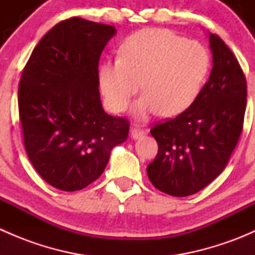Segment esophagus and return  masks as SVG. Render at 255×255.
Here are the masks:
<instances>
[{
    "instance_id": "esophagus-1",
    "label": "esophagus",
    "mask_w": 255,
    "mask_h": 255,
    "mask_svg": "<svg viewBox=\"0 0 255 255\" xmlns=\"http://www.w3.org/2000/svg\"><path fill=\"white\" fill-rule=\"evenodd\" d=\"M144 134V130L142 128H138V127H133L132 129H130V137L133 138V139H137V138L142 137Z\"/></svg>"
}]
</instances>
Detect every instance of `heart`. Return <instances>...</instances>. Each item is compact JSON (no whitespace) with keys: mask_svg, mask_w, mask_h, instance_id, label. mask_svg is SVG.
Listing matches in <instances>:
<instances>
[{"mask_svg":"<svg viewBox=\"0 0 255 255\" xmlns=\"http://www.w3.org/2000/svg\"><path fill=\"white\" fill-rule=\"evenodd\" d=\"M121 58L100 68V87L106 105L122 112L142 87L145 94L135 104L140 120L161 111L176 116L199 96L210 69L206 48L164 28H145L125 39Z\"/></svg>","mask_w":255,"mask_h":255,"instance_id":"1","label":"heart"}]
</instances>
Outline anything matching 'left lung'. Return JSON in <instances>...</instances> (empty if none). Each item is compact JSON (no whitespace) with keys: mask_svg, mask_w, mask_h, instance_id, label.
<instances>
[{"mask_svg":"<svg viewBox=\"0 0 255 255\" xmlns=\"http://www.w3.org/2000/svg\"><path fill=\"white\" fill-rule=\"evenodd\" d=\"M210 47L212 71L194 104L150 129L158 154L146 166L148 177L156 189L175 197L196 194L220 175L243 129L246 76L217 34H210Z\"/></svg>","mask_w":255,"mask_h":255,"instance_id":"1","label":"left lung"}]
</instances>
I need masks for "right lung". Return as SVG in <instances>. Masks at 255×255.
<instances>
[{"label":"right lung","mask_w":255,"mask_h":255,"mask_svg":"<svg viewBox=\"0 0 255 255\" xmlns=\"http://www.w3.org/2000/svg\"><path fill=\"white\" fill-rule=\"evenodd\" d=\"M113 25L79 17L61 20L39 40L22 71L18 110L23 142L43 180L78 191L104 173L129 122L104 111L99 61Z\"/></svg>","instance_id":"right-lung-1"}]
</instances>
